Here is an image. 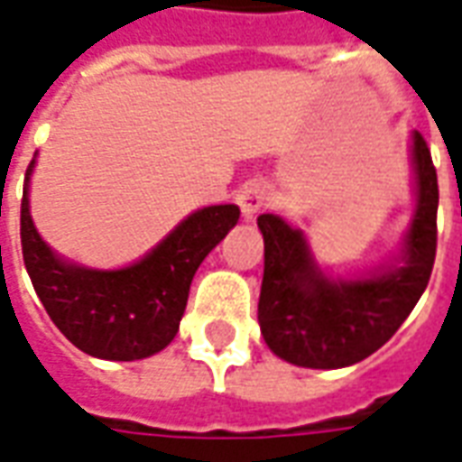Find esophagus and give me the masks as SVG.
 <instances>
[{
  "instance_id": "obj_1",
  "label": "esophagus",
  "mask_w": 462,
  "mask_h": 462,
  "mask_svg": "<svg viewBox=\"0 0 462 462\" xmlns=\"http://www.w3.org/2000/svg\"><path fill=\"white\" fill-rule=\"evenodd\" d=\"M267 200H270V185H267V182H262V180L247 182V185L240 190V198H237L245 220H252V217H254V215L267 205Z\"/></svg>"
}]
</instances>
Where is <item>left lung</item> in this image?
<instances>
[{
	"mask_svg": "<svg viewBox=\"0 0 462 462\" xmlns=\"http://www.w3.org/2000/svg\"><path fill=\"white\" fill-rule=\"evenodd\" d=\"M416 210L401 257L356 280H329L297 227L260 215L264 237L260 319L267 346L304 368H344L383 346L426 291L436 262L438 175L420 133L411 138Z\"/></svg>",
	"mask_w": 462,
	"mask_h": 462,
	"instance_id": "8db88e82",
	"label": "left lung"
}]
</instances>
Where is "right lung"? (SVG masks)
Wrapping results in <instances>:
<instances>
[{
    "label": "right lung",
    "mask_w": 462,
    "mask_h": 462,
    "mask_svg": "<svg viewBox=\"0 0 462 462\" xmlns=\"http://www.w3.org/2000/svg\"><path fill=\"white\" fill-rule=\"evenodd\" d=\"M34 161L26 168V182ZM240 220L237 205L192 212L141 262L123 270H88L51 252L22 198V254L32 284L59 331L84 354L135 361L168 346L188 304L200 262Z\"/></svg>",
    "instance_id": "1"
}]
</instances>
